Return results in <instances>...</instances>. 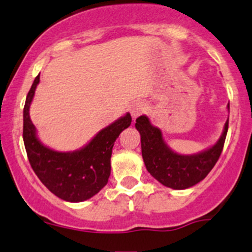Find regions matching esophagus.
<instances>
[{
    "label": "esophagus",
    "mask_w": 252,
    "mask_h": 252,
    "mask_svg": "<svg viewBox=\"0 0 252 252\" xmlns=\"http://www.w3.org/2000/svg\"><path fill=\"white\" fill-rule=\"evenodd\" d=\"M146 112V105L143 101H134L129 106V113L133 119H137L139 115L144 114Z\"/></svg>",
    "instance_id": "1"
}]
</instances>
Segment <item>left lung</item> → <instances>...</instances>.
<instances>
[{
  "instance_id": "left-lung-1",
  "label": "left lung",
  "mask_w": 252,
  "mask_h": 252,
  "mask_svg": "<svg viewBox=\"0 0 252 252\" xmlns=\"http://www.w3.org/2000/svg\"><path fill=\"white\" fill-rule=\"evenodd\" d=\"M227 109H230V105H227ZM135 121V128L140 133L141 153L147 171L162 185L174 190L191 188L208 176L220 159L229 128L227 119L220 138L214 146L197 155L184 156L173 152L167 146L160 129L153 126L146 115H140Z\"/></svg>"
}]
</instances>
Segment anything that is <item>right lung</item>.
Listing matches in <instances>:
<instances>
[{
  "instance_id": "1",
  "label": "right lung",
  "mask_w": 252,
  "mask_h": 252,
  "mask_svg": "<svg viewBox=\"0 0 252 252\" xmlns=\"http://www.w3.org/2000/svg\"><path fill=\"white\" fill-rule=\"evenodd\" d=\"M40 74L35 78L23 108V141L31 166L38 179L56 197L70 203L90 199L107 184L114 141L132 123L126 113L101 129L85 147L74 152H58L38 140L29 117Z\"/></svg>"
}]
</instances>
